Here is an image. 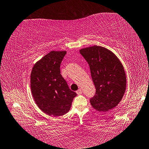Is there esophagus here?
Listing matches in <instances>:
<instances>
[{"mask_svg": "<svg viewBox=\"0 0 149 149\" xmlns=\"http://www.w3.org/2000/svg\"><path fill=\"white\" fill-rule=\"evenodd\" d=\"M77 95H81V94H82L81 89H79V90L77 91Z\"/></svg>", "mask_w": 149, "mask_h": 149, "instance_id": "obj_1", "label": "esophagus"}]
</instances>
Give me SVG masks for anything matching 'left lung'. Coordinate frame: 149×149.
I'll use <instances>...</instances> for the list:
<instances>
[{
    "instance_id": "obj_1",
    "label": "left lung",
    "mask_w": 149,
    "mask_h": 149,
    "mask_svg": "<svg viewBox=\"0 0 149 149\" xmlns=\"http://www.w3.org/2000/svg\"><path fill=\"white\" fill-rule=\"evenodd\" d=\"M90 67L96 94L91 98L92 107L107 112L117 105L124 96L127 79L124 67L113 52L100 46L80 50Z\"/></svg>"
}]
</instances>
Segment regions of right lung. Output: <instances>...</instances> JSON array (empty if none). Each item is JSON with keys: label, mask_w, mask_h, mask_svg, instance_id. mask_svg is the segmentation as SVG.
Wrapping results in <instances>:
<instances>
[{"label": "right lung", "mask_w": 149, "mask_h": 149, "mask_svg": "<svg viewBox=\"0 0 149 149\" xmlns=\"http://www.w3.org/2000/svg\"><path fill=\"white\" fill-rule=\"evenodd\" d=\"M66 54V51H51L36 62L31 71L32 95L38 108L50 116L68 113L77 96L61 74V63Z\"/></svg>", "instance_id": "right-lung-1"}]
</instances>
